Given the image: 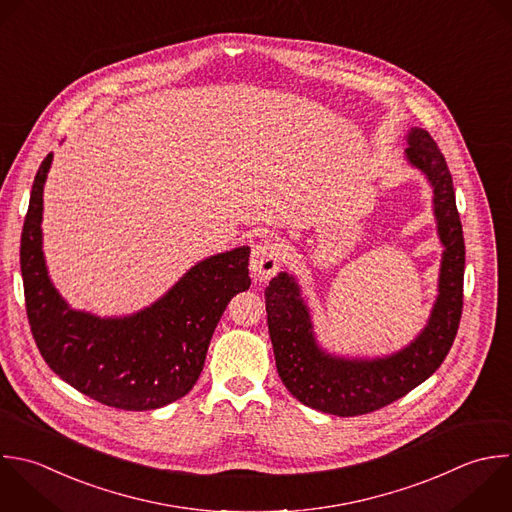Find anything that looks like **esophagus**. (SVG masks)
Instances as JSON below:
<instances>
[{
  "label": "esophagus",
  "mask_w": 512,
  "mask_h": 512,
  "mask_svg": "<svg viewBox=\"0 0 512 512\" xmlns=\"http://www.w3.org/2000/svg\"><path fill=\"white\" fill-rule=\"evenodd\" d=\"M278 268H280V248L274 242L264 240L252 248L250 272L256 280L260 282L268 280L278 272Z\"/></svg>",
  "instance_id": "esophagus-1"
}]
</instances>
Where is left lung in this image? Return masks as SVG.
Listing matches in <instances>:
<instances>
[{"label":"left lung","instance_id":"obj_1","mask_svg":"<svg viewBox=\"0 0 512 512\" xmlns=\"http://www.w3.org/2000/svg\"><path fill=\"white\" fill-rule=\"evenodd\" d=\"M406 146L404 160L432 188L442 246L438 294L424 328L406 346L384 356L336 354L316 338L312 310L296 276L280 272L264 290L278 374L290 394L314 410L336 416L374 412L430 378L454 342L462 314L464 238L452 176L426 130L410 128Z\"/></svg>","mask_w":512,"mask_h":512}]
</instances>
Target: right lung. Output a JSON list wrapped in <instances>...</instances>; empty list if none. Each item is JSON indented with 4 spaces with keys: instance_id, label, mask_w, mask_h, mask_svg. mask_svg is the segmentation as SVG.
Masks as SVG:
<instances>
[{
    "instance_id": "right-lung-1",
    "label": "right lung",
    "mask_w": 512,
    "mask_h": 512,
    "mask_svg": "<svg viewBox=\"0 0 512 512\" xmlns=\"http://www.w3.org/2000/svg\"><path fill=\"white\" fill-rule=\"evenodd\" d=\"M52 160L48 154L36 174L20 250L28 318L44 360L70 386L106 406L154 410L186 396L228 302L250 288V248L200 260L134 314L76 310L54 286L44 256V186Z\"/></svg>"
}]
</instances>
